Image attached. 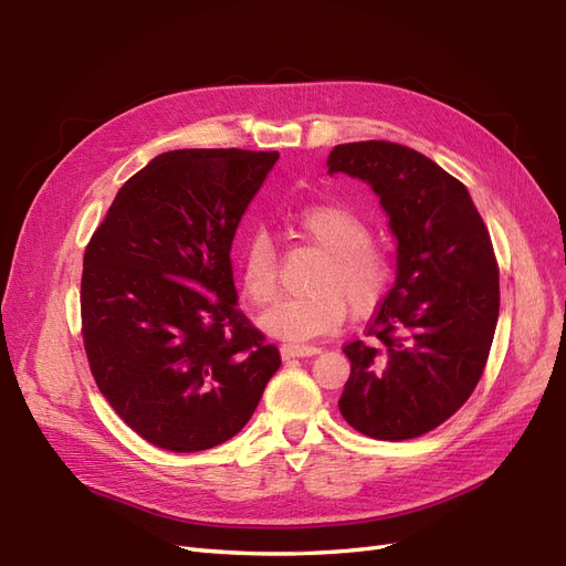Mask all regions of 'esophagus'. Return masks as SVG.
<instances>
[{"mask_svg":"<svg viewBox=\"0 0 566 566\" xmlns=\"http://www.w3.org/2000/svg\"><path fill=\"white\" fill-rule=\"evenodd\" d=\"M321 349L312 345H283L281 356L283 358H304V356H316Z\"/></svg>","mask_w":566,"mask_h":566,"instance_id":"1","label":"esophagus"}]
</instances>
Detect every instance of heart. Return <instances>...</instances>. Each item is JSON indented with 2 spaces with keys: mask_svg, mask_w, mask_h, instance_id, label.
<instances>
[{
  "mask_svg": "<svg viewBox=\"0 0 566 566\" xmlns=\"http://www.w3.org/2000/svg\"><path fill=\"white\" fill-rule=\"evenodd\" d=\"M297 231L325 252L314 276L316 293L287 297L260 316V325L285 342H306L335 331L354 316L378 306L391 283L389 256L370 243L368 221L337 202L310 205L295 217ZM241 281L254 304H269L279 293V254L266 231H254L241 248Z\"/></svg>",
  "mask_w": 566,
  "mask_h": 566,
  "instance_id": "1",
  "label": "heart"
}]
</instances>
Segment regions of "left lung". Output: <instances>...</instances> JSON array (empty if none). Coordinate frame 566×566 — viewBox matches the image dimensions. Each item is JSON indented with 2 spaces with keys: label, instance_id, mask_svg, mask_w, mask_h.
<instances>
[{
  "label": "left lung",
  "instance_id": "1",
  "mask_svg": "<svg viewBox=\"0 0 566 566\" xmlns=\"http://www.w3.org/2000/svg\"><path fill=\"white\" fill-rule=\"evenodd\" d=\"M366 181L397 238V281L349 342L339 413L385 441L432 432L470 399L499 323L501 287L491 235L455 177L391 142L339 144L328 175Z\"/></svg>",
  "mask_w": 566,
  "mask_h": 566
}]
</instances>
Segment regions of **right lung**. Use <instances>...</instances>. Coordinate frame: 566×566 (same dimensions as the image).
Segmentation results:
<instances>
[{
	"label": "right lung",
	"mask_w": 566,
	"mask_h": 566,
	"mask_svg": "<svg viewBox=\"0 0 566 566\" xmlns=\"http://www.w3.org/2000/svg\"><path fill=\"white\" fill-rule=\"evenodd\" d=\"M279 153L186 148L119 188L84 250L82 337L101 394L175 453L243 430L281 366L238 310L231 245Z\"/></svg>",
	"instance_id": "obj_1"
}]
</instances>
